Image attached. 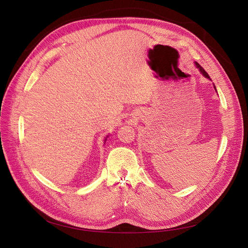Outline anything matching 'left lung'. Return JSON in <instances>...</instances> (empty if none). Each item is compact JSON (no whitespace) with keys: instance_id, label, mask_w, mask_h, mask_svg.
<instances>
[{"instance_id":"left-lung-1","label":"left lung","mask_w":248,"mask_h":248,"mask_svg":"<svg viewBox=\"0 0 248 248\" xmlns=\"http://www.w3.org/2000/svg\"><path fill=\"white\" fill-rule=\"evenodd\" d=\"M196 65H197V67H198V68L200 69V71H201V72H202V74H204V77H206L207 78H210V77L208 76V73H207V72L205 71V69H204V68H202V66H201V65H200L199 63H196ZM214 88H215V87H214Z\"/></svg>"}]
</instances>
